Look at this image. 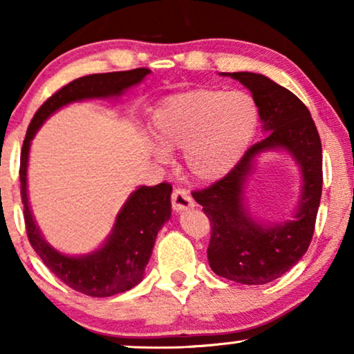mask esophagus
Listing matches in <instances>:
<instances>
[{"mask_svg": "<svg viewBox=\"0 0 354 354\" xmlns=\"http://www.w3.org/2000/svg\"><path fill=\"white\" fill-rule=\"evenodd\" d=\"M172 209L180 212V211H187L190 209V207L195 206V203H193L190 193L187 190H183V188H176V190L172 192Z\"/></svg>", "mask_w": 354, "mask_h": 354, "instance_id": "34e87169", "label": "esophagus"}]
</instances>
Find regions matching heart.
<instances>
[{
	"label": "heart",
	"instance_id": "obj_1",
	"mask_svg": "<svg viewBox=\"0 0 354 354\" xmlns=\"http://www.w3.org/2000/svg\"><path fill=\"white\" fill-rule=\"evenodd\" d=\"M258 122V104L246 91L196 88L169 96L154 109L151 135L164 149L183 148V162L196 180L216 182L243 158Z\"/></svg>",
	"mask_w": 354,
	"mask_h": 354
}]
</instances>
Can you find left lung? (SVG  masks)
Here are the masks:
<instances>
[{"label":"left lung","mask_w":354,"mask_h":354,"mask_svg":"<svg viewBox=\"0 0 354 354\" xmlns=\"http://www.w3.org/2000/svg\"><path fill=\"white\" fill-rule=\"evenodd\" d=\"M251 91L266 137L243 154L239 164L212 183L193 192L211 222L207 261L221 277L246 285H263L292 269L311 243L322 193V145L311 113L292 91L254 72H234ZM285 149L304 174L299 209L292 221L261 225L244 206V185L256 156Z\"/></svg>","instance_id":"obj_1"}]
</instances>
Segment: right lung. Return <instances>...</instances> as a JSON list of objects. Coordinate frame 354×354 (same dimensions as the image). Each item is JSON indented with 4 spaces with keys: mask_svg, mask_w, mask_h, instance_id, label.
Masks as SVG:
<instances>
[{
    "mask_svg": "<svg viewBox=\"0 0 354 354\" xmlns=\"http://www.w3.org/2000/svg\"><path fill=\"white\" fill-rule=\"evenodd\" d=\"M147 67L132 71L91 74L72 80L50 96L33 115L21 151V196L27 236L32 248L61 282L88 297H113L142 282L145 268L151 258L154 240L164 222L171 219V183L138 187L115 217L106 243L93 253L67 256L46 243L33 219L27 198V164L30 142L37 130L62 106L74 101L119 96L149 74Z\"/></svg>",
    "mask_w": 354,
    "mask_h": 354,
    "instance_id": "right-lung-1",
    "label": "right lung"
}]
</instances>
